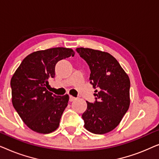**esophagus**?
Listing matches in <instances>:
<instances>
[{"label": "esophagus", "instance_id": "obj_1", "mask_svg": "<svg viewBox=\"0 0 159 159\" xmlns=\"http://www.w3.org/2000/svg\"><path fill=\"white\" fill-rule=\"evenodd\" d=\"M76 99V98L75 97H74V96H72V95H69V101H75V100Z\"/></svg>", "mask_w": 159, "mask_h": 159}]
</instances>
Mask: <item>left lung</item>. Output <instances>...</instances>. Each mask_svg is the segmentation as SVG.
Here are the masks:
<instances>
[{"instance_id": "obj_1", "label": "left lung", "mask_w": 159, "mask_h": 159, "mask_svg": "<svg viewBox=\"0 0 159 159\" xmlns=\"http://www.w3.org/2000/svg\"><path fill=\"white\" fill-rule=\"evenodd\" d=\"M76 51L90 67V83L97 93L94 103L86 101L84 126L92 133H107L119 125L129 107V78L110 53L84 48Z\"/></svg>"}]
</instances>
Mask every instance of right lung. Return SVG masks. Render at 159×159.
Instances as JSON below:
<instances>
[{"mask_svg":"<svg viewBox=\"0 0 159 159\" xmlns=\"http://www.w3.org/2000/svg\"><path fill=\"white\" fill-rule=\"evenodd\" d=\"M74 56L73 50L66 48L33 52L22 61L13 75V106L25 125L33 131L48 134L59 126L69 97L49 92L48 79L55 77L58 61Z\"/></svg>","mask_w":159,"mask_h":159,"instance_id":"obj_1","label":"right lung"}]
</instances>
